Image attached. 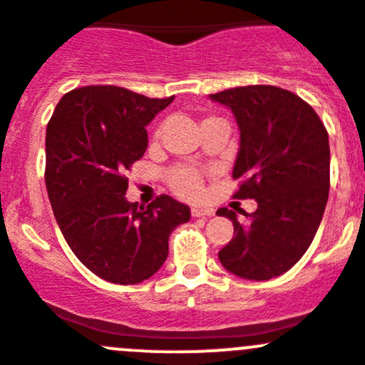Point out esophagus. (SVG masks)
<instances>
[{"instance_id": "obj_1", "label": "esophagus", "mask_w": 365, "mask_h": 365, "mask_svg": "<svg viewBox=\"0 0 365 365\" xmlns=\"http://www.w3.org/2000/svg\"><path fill=\"white\" fill-rule=\"evenodd\" d=\"M190 214H192V217H208V215H214V210L212 208L192 207L190 208Z\"/></svg>"}]
</instances>
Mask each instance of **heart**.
<instances>
[{
	"instance_id": "b5f03b06",
	"label": "heart",
	"mask_w": 365,
	"mask_h": 365,
	"mask_svg": "<svg viewBox=\"0 0 365 365\" xmlns=\"http://www.w3.org/2000/svg\"><path fill=\"white\" fill-rule=\"evenodd\" d=\"M214 118H208L205 121H210ZM203 121V123H205ZM168 183L175 194L182 197H196L201 190V175L192 168H185V165H178L173 168L168 173Z\"/></svg>"
}]
</instances>
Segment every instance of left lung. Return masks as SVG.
<instances>
[{"instance_id": "1", "label": "left lung", "mask_w": 365, "mask_h": 365, "mask_svg": "<svg viewBox=\"0 0 365 365\" xmlns=\"http://www.w3.org/2000/svg\"><path fill=\"white\" fill-rule=\"evenodd\" d=\"M232 108L240 130L233 197L255 200L257 210L237 214L233 239L219 251L230 272L246 280L280 277L312 244L330 190V144L323 121L298 94L274 85H246L210 94Z\"/></svg>"}]
</instances>
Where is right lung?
<instances>
[{"mask_svg":"<svg viewBox=\"0 0 365 365\" xmlns=\"http://www.w3.org/2000/svg\"><path fill=\"white\" fill-rule=\"evenodd\" d=\"M175 96L148 98L115 85L63 94L46 128V189L63 239L87 269L119 285L153 277L169 235L190 219L160 194L148 207L126 201V171L148 148L146 125Z\"/></svg>","mask_w":365,"mask_h":365,"instance_id":"add662e5","label":"right lung"}]
</instances>
